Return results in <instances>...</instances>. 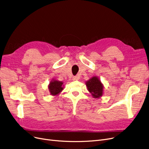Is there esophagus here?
Returning a JSON list of instances; mask_svg holds the SVG:
<instances>
[{
    "mask_svg": "<svg viewBox=\"0 0 149 149\" xmlns=\"http://www.w3.org/2000/svg\"><path fill=\"white\" fill-rule=\"evenodd\" d=\"M72 80L74 81H77V80H79V77H77V76H75V77H73L72 78Z\"/></svg>",
    "mask_w": 149,
    "mask_h": 149,
    "instance_id": "obj_1",
    "label": "esophagus"
}]
</instances>
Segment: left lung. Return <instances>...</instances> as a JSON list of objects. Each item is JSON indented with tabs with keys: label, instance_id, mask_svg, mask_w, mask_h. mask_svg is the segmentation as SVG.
I'll list each match as a JSON object with an SVG mask.
<instances>
[{
	"label": "left lung",
	"instance_id": "obj_1",
	"mask_svg": "<svg viewBox=\"0 0 149 149\" xmlns=\"http://www.w3.org/2000/svg\"><path fill=\"white\" fill-rule=\"evenodd\" d=\"M89 92L95 98H98L103 95V86L97 77H93L86 83Z\"/></svg>",
	"mask_w": 149,
	"mask_h": 149
}]
</instances>
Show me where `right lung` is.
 <instances>
[{
  "label": "right lung",
  "mask_w": 149,
  "mask_h": 149,
  "mask_svg": "<svg viewBox=\"0 0 149 149\" xmlns=\"http://www.w3.org/2000/svg\"><path fill=\"white\" fill-rule=\"evenodd\" d=\"M63 82L59 81L57 80H54L50 82L49 85V90L51 93V94L52 95H56L61 91L63 89Z\"/></svg>",
  "instance_id": "add662e5"
}]
</instances>
